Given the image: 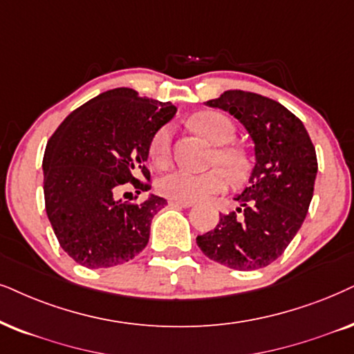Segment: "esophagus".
<instances>
[{"label":"esophagus","instance_id":"obj_1","mask_svg":"<svg viewBox=\"0 0 354 354\" xmlns=\"http://www.w3.org/2000/svg\"><path fill=\"white\" fill-rule=\"evenodd\" d=\"M168 204L173 205V207H192V205H194V203H189V201H176V199H169Z\"/></svg>","mask_w":354,"mask_h":354}]
</instances>
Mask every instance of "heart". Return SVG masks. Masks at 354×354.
<instances>
[{"label":"heart","instance_id":"heart-1","mask_svg":"<svg viewBox=\"0 0 354 354\" xmlns=\"http://www.w3.org/2000/svg\"><path fill=\"white\" fill-rule=\"evenodd\" d=\"M192 125L204 133L212 144L222 145L216 150L214 160L225 167L232 176H240L245 171V156L232 147H223L235 136V127L225 115L218 113H201L192 118ZM173 131L169 125H163L151 138L150 156L155 163L168 162L171 153ZM229 174L223 168H212L207 171H194L185 167H174L162 173L156 180L160 194L176 201H203L227 189Z\"/></svg>","mask_w":354,"mask_h":354}]
</instances>
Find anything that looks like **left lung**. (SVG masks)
<instances>
[{"label":"left lung","instance_id":"obj_1","mask_svg":"<svg viewBox=\"0 0 354 354\" xmlns=\"http://www.w3.org/2000/svg\"><path fill=\"white\" fill-rule=\"evenodd\" d=\"M205 106L239 120L253 142L248 186L235 196L236 212L221 214L214 230L199 235L201 252L239 271L259 270L283 254L301 229L314 196L319 165L302 120L277 101L229 89Z\"/></svg>","mask_w":354,"mask_h":354}]
</instances>
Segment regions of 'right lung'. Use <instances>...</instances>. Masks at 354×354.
<instances>
[{"label":"right lung","mask_w":354,"mask_h":354,"mask_svg":"<svg viewBox=\"0 0 354 354\" xmlns=\"http://www.w3.org/2000/svg\"><path fill=\"white\" fill-rule=\"evenodd\" d=\"M174 114L171 102L115 88L75 109L50 137L42 162L47 217L78 265L118 266L147 247L151 218L167 199L149 194L142 204H125L119 194L131 181L150 189L136 176L150 178L151 138Z\"/></svg>","instance_id":"obj_1"}]
</instances>
